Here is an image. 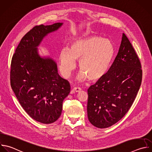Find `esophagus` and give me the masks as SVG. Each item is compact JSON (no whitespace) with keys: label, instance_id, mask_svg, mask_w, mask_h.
Wrapping results in <instances>:
<instances>
[{"label":"esophagus","instance_id":"esophagus-1","mask_svg":"<svg viewBox=\"0 0 152 152\" xmlns=\"http://www.w3.org/2000/svg\"><path fill=\"white\" fill-rule=\"evenodd\" d=\"M73 90L75 91V92H80L81 91V88L80 87H74L73 88Z\"/></svg>","mask_w":152,"mask_h":152}]
</instances>
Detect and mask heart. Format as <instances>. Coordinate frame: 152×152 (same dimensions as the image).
Instances as JSON below:
<instances>
[{"instance_id":"b5f03b06","label":"heart","mask_w":152,"mask_h":152,"mask_svg":"<svg viewBox=\"0 0 152 152\" xmlns=\"http://www.w3.org/2000/svg\"><path fill=\"white\" fill-rule=\"evenodd\" d=\"M115 55L113 43L99 36L75 39L69 49H62L59 54L60 69L65 77H68L79 61L81 70L77 76L79 81L88 78L94 82L102 79L108 72Z\"/></svg>"}]
</instances>
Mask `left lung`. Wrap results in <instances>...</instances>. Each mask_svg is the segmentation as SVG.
Listing matches in <instances>:
<instances>
[{"label":"left lung","mask_w":152,"mask_h":152,"mask_svg":"<svg viewBox=\"0 0 152 152\" xmlns=\"http://www.w3.org/2000/svg\"><path fill=\"white\" fill-rule=\"evenodd\" d=\"M141 68L132 45L123 33L118 53L108 72L87 90V116L93 125L106 128L125 116L140 89Z\"/></svg>","instance_id":"left-lung-1"}]
</instances>
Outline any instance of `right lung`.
Instances as JSON below:
<instances>
[{"instance_id": "1", "label": "right lung", "mask_w": 152, "mask_h": 152, "mask_svg": "<svg viewBox=\"0 0 152 152\" xmlns=\"http://www.w3.org/2000/svg\"><path fill=\"white\" fill-rule=\"evenodd\" d=\"M62 25L34 27L21 39L11 62V85L18 100L29 116L43 124L58 119L71 90L69 82L58 73L56 61L40 56L38 49L46 36Z\"/></svg>"}]
</instances>
